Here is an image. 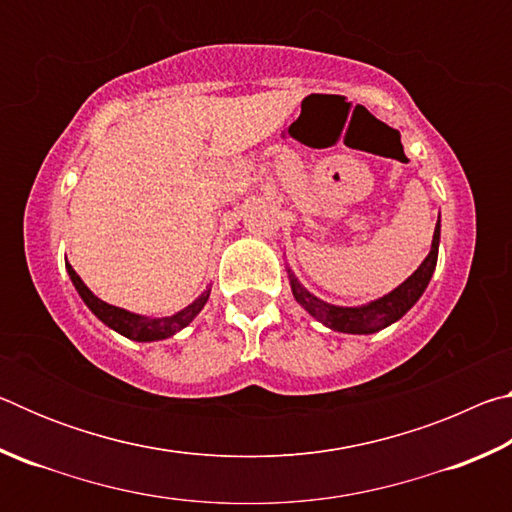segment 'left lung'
<instances>
[{
  "label": "left lung",
  "mask_w": 512,
  "mask_h": 512,
  "mask_svg": "<svg viewBox=\"0 0 512 512\" xmlns=\"http://www.w3.org/2000/svg\"><path fill=\"white\" fill-rule=\"evenodd\" d=\"M438 241H440V221L436 223V232H433L431 241V253L427 259L420 264L418 271H415L409 280L400 284L395 291L388 293V296L370 302L366 307H334L327 305V302L318 300L311 296V293L302 287V284L291 277V289L293 296L305 307L311 316L327 327L336 329V332H348V334H372L379 332V329L388 327L395 320H400L406 311H409L418 298L427 289L433 271H436L438 262Z\"/></svg>",
  "instance_id": "8db88e82"
}]
</instances>
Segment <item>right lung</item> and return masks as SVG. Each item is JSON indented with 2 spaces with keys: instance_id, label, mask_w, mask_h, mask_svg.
Segmentation results:
<instances>
[{
  "instance_id": "obj_1",
  "label": "right lung",
  "mask_w": 512,
  "mask_h": 512,
  "mask_svg": "<svg viewBox=\"0 0 512 512\" xmlns=\"http://www.w3.org/2000/svg\"><path fill=\"white\" fill-rule=\"evenodd\" d=\"M67 273L72 277L74 287L79 291V296L83 298L85 305L92 309V314L97 316L101 323H106L108 327L115 329V332L124 334L126 339H133V341H160V339H167V336H173L192 323L198 311L205 307L207 298H210V289H207L201 298L194 300L187 309L178 311V314L167 316V318H144L99 300L88 287H85L81 277L76 275V271L69 264H67Z\"/></svg>"
}]
</instances>
